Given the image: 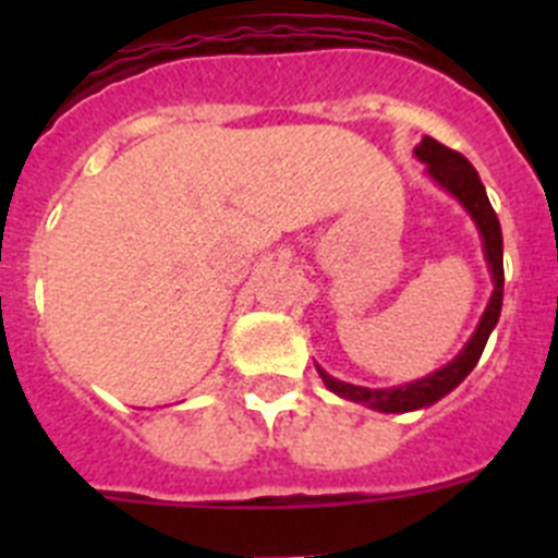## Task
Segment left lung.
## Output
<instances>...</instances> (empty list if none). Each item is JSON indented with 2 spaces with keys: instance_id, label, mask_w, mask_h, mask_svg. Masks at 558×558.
Listing matches in <instances>:
<instances>
[{
  "instance_id": "obj_1",
  "label": "left lung",
  "mask_w": 558,
  "mask_h": 558,
  "mask_svg": "<svg viewBox=\"0 0 558 558\" xmlns=\"http://www.w3.org/2000/svg\"><path fill=\"white\" fill-rule=\"evenodd\" d=\"M413 153H416L418 161H425L427 175H430L441 190L450 192L452 198L461 201L463 209L470 211V218L475 220L477 231H481L483 254H486V263H489V274H492V282H495V290H492L489 304H486V310H483L481 324H477V329L472 332V338L466 340V347L458 352V357L452 360V363H447V366L438 368V372L416 379V383H408V386H399V388H363V386H352V383H343V379L329 377L324 368H318L324 386H327L329 391H335L338 397L352 399V402H360V405L374 408V411H383V413L418 411V408L433 405V402H438L441 397H447L452 388L461 386L463 377L477 366L483 347H486V340H489L502 307V231H500V220H497L495 209H492L489 198H486L481 175H477V170L470 165V161L463 159L461 153L450 150V147L430 140V136H425V140L418 142Z\"/></svg>"
}]
</instances>
